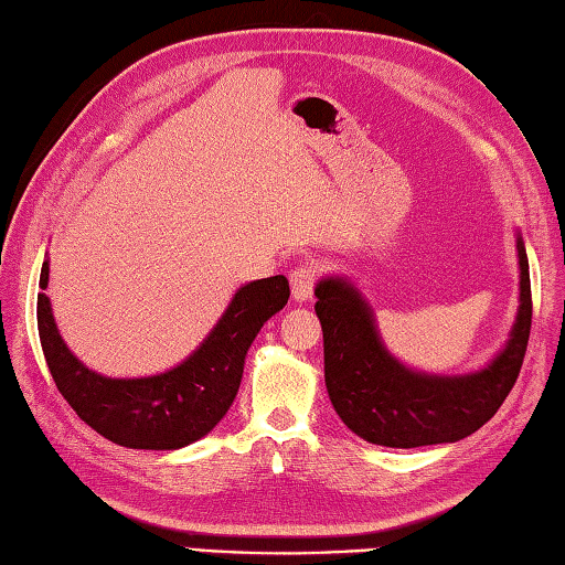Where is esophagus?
<instances>
[{
    "label": "esophagus",
    "instance_id": "34e87169",
    "mask_svg": "<svg viewBox=\"0 0 565 565\" xmlns=\"http://www.w3.org/2000/svg\"><path fill=\"white\" fill-rule=\"evenodd\" d=\"M319 275H321V268H319V263H315V260L299 263V266L290 273L292 297L297 299V302H305V299L312 297L315 287L319 282Z\"/></svg>",
    "mask_w": 565,
    "mask_h": 565
}]
</instances>
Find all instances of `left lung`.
Here are the masks:
<instances>
[{"label": "left lung", "instance_id": "obj_1", "mask_svg": "<svg viewBox=\"0 0 565 565\" xmlns=\"http://www.w3.org/2000/svg\"><path fill=\"white\" fill-rule=\"evenodd\" d=\"M520 253V315L508 347L480 373L439 377L399 365L377 339L373 315L347 280L317 285L315 305L324 331V377L331 405L361 439L417 448L454 444L494 417L516 383L532 329V282L524 241Z\"/></svg>", "mask_w": 565, "mask_h": 565}]
</instances>
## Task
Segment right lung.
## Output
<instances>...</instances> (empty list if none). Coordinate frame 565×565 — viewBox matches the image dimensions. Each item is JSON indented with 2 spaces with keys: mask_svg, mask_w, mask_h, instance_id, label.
Segmentation results:
<instances>
[{
  "mask_svg": "<svg viewBox=\"0 0 565 565\" xmlns=\"http://www.w3.org/2000/svg\"><path fill=\"white\" fill-rule=\"evenodd\" d=\"M49 287V260L41 268ZM290 299L285 275L241 287L210 337L185 363L153 377H105L79 363L57 333L51 302L39 295L41 349L67 405L105 439L146 451H172L210 434L238 393L246 351L266 321Z\"/></svg>",
  "mask_w": 565,
  "mask_h": 565,
  "instance_id": "1",
  "label": "right lung"
}]
</instances>
